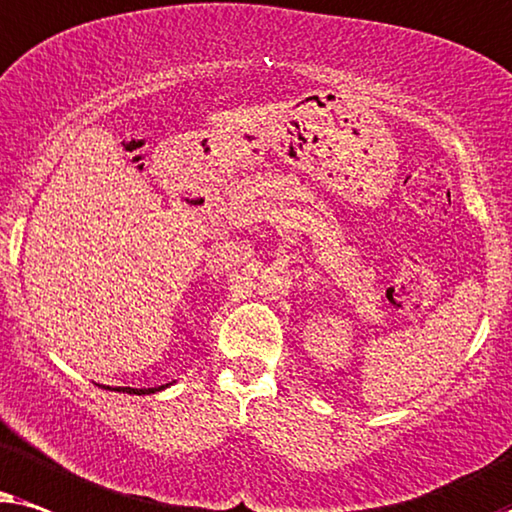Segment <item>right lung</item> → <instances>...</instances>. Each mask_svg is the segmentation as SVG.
I'll return each instance as SVG.
<instances>
[{
    "label": "right lung",
    "instance_id": "obj_1",
    "mask_svg": "<svg viewBox=\"0 0 512 512\" xmlns=\"http://www.w3.org/2000/svg\"><path fill=\"white\" fill-rule=\"evenodd\" d=\"M166 386H156V388H128V386H119L117 391H124V393H135V395H145V393H156V391H163Z\"/></svg>",
    "mask_w": 512,
    "mask_h": 512
}]
</instances>
